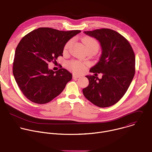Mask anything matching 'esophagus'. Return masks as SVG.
Listing matches in <instances>:
<instances>
[{"label":"esophagus","instance_id":"34e87169","mask_svg":"<svg viewBox=\"0 0 152 152\" xmlns=\"http://www.w3.org/2000/svg\"><path fill=\"white\" fill-rule=\"evenodd\" d=\"M81 77V76H80V75H75V74H74V75H73V79H76V78H79V77Z\"/></svg>","mask_w":152,"mask_h":152}]
</instances>
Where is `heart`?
<instances>
[{
    "mask_svg": "<svg viewBox=\"0 0 152 152\" xmlns=\"http://www.w3.org/2000/svg\"><path fill=\"white\" fill-rule=\"evenodd\" d=\"M72 42H73L72 39H70L67 42L66 44L65 45V46L64 48V52H66L68 50V49L72 45ZM83 42L85 45L86 49H94L97 51L99 48V42H97V40H96L93 38L85 37L83 39ZM69 67L73 72L76 73H80L84 70L85 66V64L80 61H73L69 64Z\"/></svg>",
    "mask_w": 152,
    "mask_h": 152,
    "instance_id": "obj_1",
    "label": "heart"
}]
</instances>
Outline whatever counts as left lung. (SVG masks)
Segmentation results:
<instances>
[{
    "instance_id": "left-lung-1",
    "label": "left lung",
    "mask_w": 152,
    "mask_h": 152,
    "mask_svg": "<svg viewBox=\"0 0 152 152\" xmlns=\"http://www.w3.org/2000/svg\"><path fill=\"white\" fill-rule=\"evenodd\" d=\"M100 42L102 54L90 72L102 73L101 79L86 75L89 84L83 89L84 96L94 104L105 107L114 105L124 95L135 75V57L128 41L110 29L84 31Z\"/></svg>"
}]
</instances>
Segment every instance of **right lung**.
Returning a JSON list of instances; mask_svg holds the SVG:
<instances>
[{
	"label": "right lung",
	"instance_id": "1",
	"mask_svg": "<svg viewBox=\"0 0 152 152\" xmlns=\"http://www.w3.org/2000/svg\"><path fill=\"white\" fill-rule=\"evenodd\" d=\"M81 31L39 28L25 35L15 49L13 75L20 90L31 101L44 104L60 94L72 74L61 69L53 72L48 63L63 56L65 45Z\"/></svg>",
	"mask_w": 152,
	"mask_h": 152
}]
</instances>
